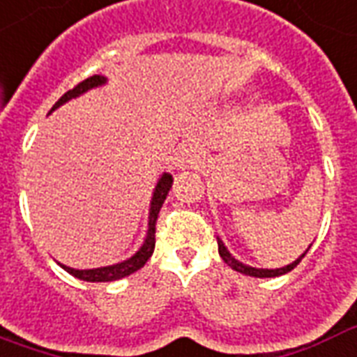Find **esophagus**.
I'll list each match as a JSON object with an SVG mask.
<instances>
[{
	"instance_id": "obj_1",
	"label": "esophagus",
	"mask_w": 357,
	"mask_h": 357,
	"mask_svg": "<svg viewBox=\"0 0 357 357\" xmlns=\"http://www.w3.org/2000/svg\"><path fill=\"white\" fill-rule=\"evenodd\" d=\"M202 162V155L197 147L192 145H183L179 147L178 157H176V168L185 170V168H197Z\"/></svg>"
}]
</instances>
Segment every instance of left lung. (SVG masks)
<instances>
[{"label":"left lung","instance_id":"obj_1","mask_svg":"<svg viewBox=\"0 0 357 357\" xmlns=\"http://www.w3.org/2000/svg\"><path fill=\"white\" fill-rule=\"evenodd\" d=\"M218 248H219V255H221V259L225 261L227 265L231 266V268H234L236 273L248 274V276H255V278H274V276H282V274H286V273H289V271H293L295 266L299 265L301 259L305 257V253H303L299 259L293 261L291 265L284 266V268H274V271H266V268H253V266H248V265H244V263H240V261L234 259L231 253L227 252V248L223 245V242H221L219 238H218Z\"/></svg>","mask_w":357,"mask_h":357}]
</instances>
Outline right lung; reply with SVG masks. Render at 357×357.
<instances>
[{
	"mask_svg": "<svg viewBox=\"0 0 357 357\" xmlns=\"http://www.w3.org/2000/svg\"><path fill=\"white\" fill-rule=\"evenodd\" d=\"M105 83V77L102 75H92V77L84 79L81 83H77L71 91H68L64 96L58 100L56 104L52 105L51 112H54L58 105H62L64 102L71 100V98L79 96V94H83L84 91H89L92 86H98V84ZM172 187V176L170 174H165L160 181H158L157 189H155V195H153V202H151V213H149V231H147V238H145L144 245L139 248V252L130 257L125 263H119V265L113 266H102V268H92V271H75V268H70V266H64V271L71 274V276H75L79 280H84V282H113V280L119 278H125L128 274L136 273L139 271L142 266L147 263V259L153 255V250H155V227H157V218L158 212H160V208H162V202H165L166 195L170 191Z\"/></svg>",
	"mask_w": 357,
	"mask_h": 357,
	"instance_id": "right-lung-1",
	"label": "right lung"
}]
</instances>
